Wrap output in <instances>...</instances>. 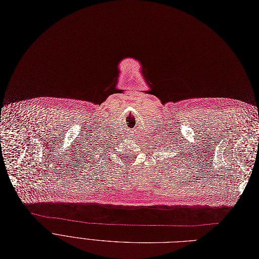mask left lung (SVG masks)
<instances>
[{"label": "left lung", "mask_w": 259, "mask_h": 259, "mask_svg": "<svg viewBox=\"0 0 259 259\" xmlns=\"http://www.w3.org/2000/svg\"><path fill=\"white\" fill-rule=\"evenodd\" d=\"M175 151H176V149H175ZM181 159H182V158H181Z\"/></svg>", "instance_id": "left-lung-1"}]
</instances>
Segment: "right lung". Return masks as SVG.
<instances>
[{
	"label": "right lung",
	"mask_w": 259,
	"mask_h": 259,
	"mask_svg": "<svg viewBox=\"0 0 259 259\" xmlns=\"http://www.w3.org/2000/svg\"><path fill=\"white\" fill-rule=\"evenodd\" d=\"M95 143H93V145ZM97 146V144H95V145L93 147L92 145L91 146H89V147H85V151H84V154H82L81 155V157L83 158L82 160H83V163H91L92 162V159H93V157H94V155H92V154H94L96 151L95 150H98V147H96ZM83 153V152H82ZM92 155V157H91L90 156ZM91 157V158H90L89 157ZM85 165V164H84Z\"/></svg>",
	"instance_id": "right-lung-1"
}]
</instances>
